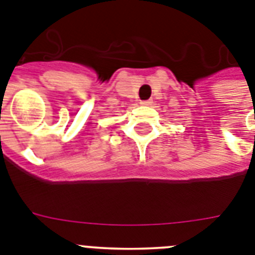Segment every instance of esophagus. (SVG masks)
I'll return each instance as SVG.
<instances>
[{
  "instance_id": "34e87169",
  "label": "esophagus",
  "mask_w": 255,
  "mask_h": 255,
  "mask_svg": "<svg viewBox=\"0 0 255 255\" xmlns=\"http://www.w3.org/2000/svg\"><path fill=\"white\" fill-rule=\"evenodd\" d=\"M141 106H150L152 105V100H145V101H141L140 102Z\"/></svg>"
}]
</instances>
